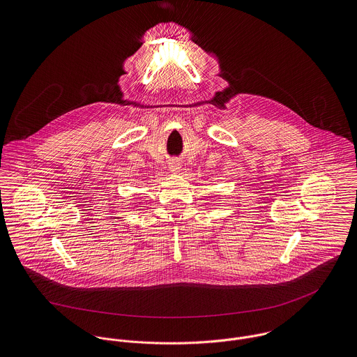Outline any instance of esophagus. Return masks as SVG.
Returning <instances> with one entry per match:
<instances>
[{
  "label": "esophagus",
  "mask_w": 357,
  "mask_h": 357,
  "mask_svg": "<svg viewBox=\"0 0 357 357\" xmlns=\"http://www.w3.org/2000/svg\"><path fill=\"white\" fill-rule=\"evenodd\" d=\"M169 170L172 173H178L181 170V162L178 159H172L169 162Z\"/></svg>",
  "instance_id": "esophagus-1"
}]
</instances>
